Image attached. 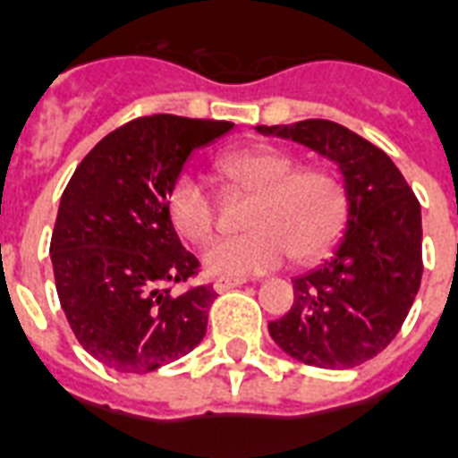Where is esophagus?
Returning <instances> with one entry per match:
<instances>
[{
	"label": "esophagus",
	"instance_id": "esophagus-1",
	"mask_svg": "<svg viewBox=\"0 0 458 458\" xmlns=\"http://www.w3.org/2000/svg\"><path fill=\"white\" fill-rule=\"evenodd\" d=\"M246 280H232V277H219V280L212 282V290L215 292H226V290H233V287H239V284H243Z\"/></svg>",
	"mask_w": 458,
	"mask_h": 458
}]
</instances>
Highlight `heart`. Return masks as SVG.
I'll return each mask as SVG.
<instances>
[{"label":"heart","mask_w":458,"mask_h":458,"mask_svg":"<svg viewBox=\"0 0 458 458\" xmlns=\"http://www.w3.org/2000/svg\"><path fill=\"white\" fill-rule=\"evenodd\" d=\"M294 159L273 147H246L219 161L229 185L253 192L246 212L250 232L216 239L202 250L209 275L246 277L280 267L287 258L321 256L343 229L345 191L326 168H294ZM166 212L185 242H208L215 232V205L192 174L178 176L166 195Z\"/></svg>","instance_id":"1"}]
</instances>
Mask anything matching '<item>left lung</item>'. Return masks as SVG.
<instances>
[{"label": "left lung", "mask_w": 458, "mask_h": 458, "mask_svg": "<svg viewBox=\"0 0 458 458\" xmlns=\"http://www.w3.org/2000/svg\"><path fill=\"white\" fill-rule=\"evenodd\" d=\"M256 130L333 161L347 202L331 258L292 280L294 304L267 323L270 338L311 367H357L396 338L418 294L420 202L379 147L338 123L299 120Z\"/></svg>", "instance_id": "obj_1"}]
</instances>
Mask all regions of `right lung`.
Wrapping results in <instances>:
<instances>
[{"label":"right lung","mask_w":458,"mask_h":458,"mask_svg":"<svg viewBox=\"0 0 458 458\" xmlns=\"http://www.w3.org/2000/svg\"><path fill=\"white\" fill-rule=\"evenodd\" d=\"M233 123L147 115L113 130L64 188L50 239L55 287L72 333L111 369L147 374L205 338L215 292L185 282L198 258L181 246L166 212L171 183L195 149Z\"/></svg>","instance_id":"obj_1"}]
</instances>
